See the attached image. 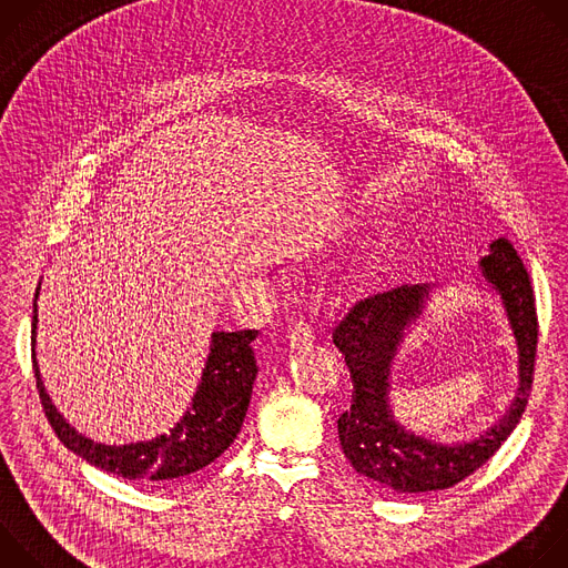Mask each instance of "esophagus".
Segmentation results:
<instances>
[{
    "mask_svg": "<svg viewBox=\"0 0 568 568\" xmlns=\"http://www.w3.org/2000/svg\"><path fill=\"white\" fill-rule=\"evenodd\" d=\"M316 335H314V328L310 326V323H294L292 331H290V344L292 348H310L314 344Z\"/></svg>",
    "mask_w": 568,
    "mask_h": 568,
    "instance_id": "obj_1",
    "label": "esophagus"
}]
</instances>
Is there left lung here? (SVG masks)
Wrapping results in <instances>:
<instances>
[{
	"label": "left lung",
	"instance_id": "1",
	"mask_svg": "<svg viewBox=\"0 0 568 568\" xmlns=\"http://www.w3.org/2000/svg\"><path fill=\"white\" fill-rule=\"evenodd\" d=\"M478 267L504 301L519 351V388L506 416L474 440L443 445L416 436L395 423L388 404L390 362L404 331L423 314L432 285H402L364 298L333 331L355 388L351 409L337 420L342 449L355 471L390 493L418 495L460 483L495 456L528 404L537 355V312L528 272L506 237L493 242Z\"/></svg>",
	"mask_w": 568,
	"mask_h": 568
}]
</instances>
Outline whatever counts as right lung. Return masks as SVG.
Instances as JSON below:
<instances>
[{"mask_svg": "<svg viewBox=\"0 0 568 568\" xmlns=\"http://www.w3.org/2000/svg\"><path fill=\"white\" fill-rule=\"evenodd\" d=\"M38 294L33 301L31 357L38 382V393L44 416L60 443L103 471L148 485H169L178 478L195 474L211 465L235 440L242 420L247 416L254 379L258 373L252 342L258 331L213 333L211 353L202 371V379L193 395L191 407L166 434L148 440L105 445L78 434L53 407L51 397L40 379L36 359L38 328Z\"/></svg>", "mask_w": 568, "mask_h": 568, "instance_id": "right-lung-1", "label": "right lung"}]
</instances>
